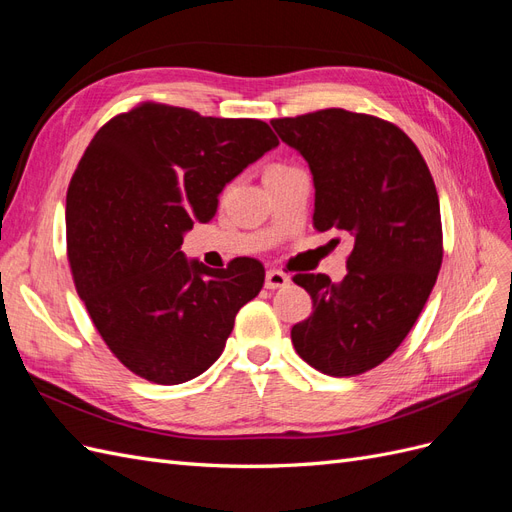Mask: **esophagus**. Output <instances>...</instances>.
<instances>
[{
  "label": "esophagus",
  "instance_id": "obj_1",
  "mask_svg": "<svg viewBox=\"0 0 512 512\" xmlns=\"http://www.w3.org/2000/svg\"><path fill=\"white\" fill-rule=\"evenodd\" d=\"M290 284V277L284 271H277V269H269L265 275V286L269 290H277V288H284Z\"/></svg>",
  "mask_w": 512,
  "mask_h": 512
}]
</instances>
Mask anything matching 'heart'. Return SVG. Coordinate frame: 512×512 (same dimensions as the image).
<instances>
[{
  "instance_id": "obj_1",
  "label": "heart",
  "mask_w": 512,
  "mask_h": 512,
  "mask_svg": "<svg viewBox=\"0 0 512 512\" xmlns=\"http://www.w3.org/2000/svg\"><path fill=\"white\" fill-rule=\"evenodd\" d=\"M280 166H282V164H273V166H271V168H280Z\"/></svg>"
}]
</instances>
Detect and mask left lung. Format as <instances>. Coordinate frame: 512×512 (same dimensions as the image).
<instances>
[{
	"label": "left lung",
	"instance_id": "obj_1",
	"mask_svg": "<svg viewBox=\"0 0 512 512\" xmlns=\"http://www.w3.org/2000/svg\"><path fill=\"white\" fill-rule=\"evenodd\" d=\"M271 126L312 170L314 226L354 243L342 282L292 277L314 301L312 316L290 331L294 350L327 376L365 374L404 342L438 280L436 183L408 134L380 117L322 108Z\"/></svg>",
	"mask_w": 512,
	"mask_h": 512
}]
</instances>
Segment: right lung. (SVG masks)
<instances>
[{
	"instance_id": "right-lung-1",
	"label": "right lung",
	"mask_w": 512,
	"mask_h": 512,
	"mask_svg": "<svg viewBox=\"0 0 512 512\" xmlns=\"http://www.w3.org/2000/svg\"><path fill=\"white\" fill-rule=\"evenodd\" d=\"M277 145L260 119L158 102L115 115L91 138L66 196L68 260L91 322L132 374L181 384L218 361L265 267L188 262L183 232L209 222L224 185Z\"/></svg>"
}]
</instances>
